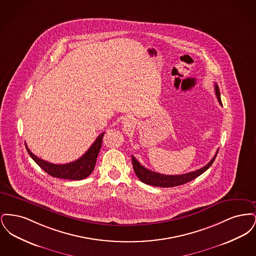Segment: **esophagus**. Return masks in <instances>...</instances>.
I'll list each match as a JSON object with an SVG mask.
<instances>
[{"label":"esophagus","mask_w":256,"mask_h":256,"mask_svg":"<svg viewBox=\"0 0 256 256\" xmlns=\"http://www.w3.org/2000/svg\"><path fill=\"white\" fill-rule=\"evenodd\" d=\"M134 124V119L130 116H126L122 119V126L126 128H132Z\"/></svg>","instance_id":"34e87169"}]
</instances>
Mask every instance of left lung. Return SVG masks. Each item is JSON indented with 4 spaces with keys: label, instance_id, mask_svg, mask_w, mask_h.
<instances>
[{
    "label": "left lung",
    "instance_id": "obj_1",
    "mask_svg": "<svg viewBox=\"0 0 256 256\" xmlns=\"http://www.w3.org/2000/svg\"><path fill=\"white\" fill-rule=\"evenodd\" d=\"M215 93L218 98L220 104H222L219 87L217 84H215ZM218 150H217L216 154L214 156V158L211 159L210 162H208L204 167L195 170V172H187V174H176V176H172V174L168 176V174H159L156 172L148 170L144 166H142L134 156H132V158L134 172H135L137 178L142 182L146 183L148 185H152V186H156V187H174V186H178V185H182L185 183L189 182L195 180L196 178L200 176L202 174H204L214 162V160L217 156Z\"/></svg>",
    "mask_w": 256,
    "mask_h": 256
}]
</instances>
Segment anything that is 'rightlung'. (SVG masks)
Listing matches in <instances>:
<instances>
[{"instance_id": "obj_1", "label": "right lung", "mask_w": 256, "mask_h": 256, "mask_svg": "<svg viewBox=\"0 0 256 256\" xmlns=\"http://www.w3.org/2000/svg\"><path fill=\"white\" fill-rule=\"evenodd\" d=\"M104 135V132L98 136L95 142L87 150V152L80 158L76 159L73 162L67 164H52L43 159L39 158L30 150V148L26 144L24 145L30 158L34 160V162L42 170H45L50 176L58 178L80 180L89 176L90 174L94 170L98 154L100 152L102 143Z\"/></svg>"}]
</instances>
